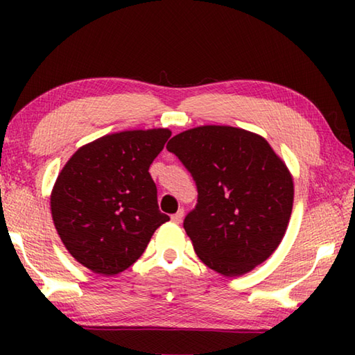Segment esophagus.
<instances>
[{
  "mask_svg": "<svg viewBox=\"0 0 355 355\" xmlns=\"http://www.w3.org/2000/svg\"><path fill=\"white\" fill-rule=\"evenodd\" d=\"M183 216H184V211L183 209H178V211L175 214H172V222H175V224H180V222L183 220Z\"/></svg>",
  "mask_w": 355,
  "mask_h": 355,
  "instance_id": "34e87169",
  "label": "esophagus"
}]
</instances>
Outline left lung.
I'll use <instances>...</instances> for the list:
<instances>
[{
	"label": "left lung",
	"instance_id": "8db88e82",
	"mask_svg": "<svg viewBox=\"0 0 355 355\" xmlns=\"http://www.w3.org/2000/svg\"><path fill=\"white\" fill-rule=\"evenodd\" d=\"M175 153L196 180L199 199L183 227L197 257L224 277H239L279 248L291 218L294 182L263 136L202 125L173 136Z\"/></svg>",
	"mask_w": 355,
	"mask_h": 355
}]
</instances>
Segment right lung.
I'll return each instance as SVG.
<instances>
[{
    "mask_svg": "<svg viewBox=\"0 0 355 355\" xmlns=\"http://www.w3.org/2000/svg\"><path fill=\"white\" fill-rule=\"evenodd\" d=\"M172 135L167 128L127 130L76 150L50 196L51 218L65 249L92 272L128 269L159 225L169 220L148 173Z\"/></svg>",
    "mask_w": 355,
    "mask_h": 355,
    "instance_id": "1",
    "label": "right lung"
}]
</instances>
